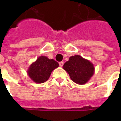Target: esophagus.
<instances>
[{"label":"esophagus","mask_w":121,"mask_h":121,"mask_svg":"<svg viewBox=\"0 0 121 121\" xmlns=\"http://www.w3.org/2000/svg\"><path fill=\"white\" fill-rule=\"evenodd\" d=\"M63 64H64V62H63V61H60V62H59V65H60V66H63Z\"/></svg>","instance_id":"34e87169"}]
</instances>
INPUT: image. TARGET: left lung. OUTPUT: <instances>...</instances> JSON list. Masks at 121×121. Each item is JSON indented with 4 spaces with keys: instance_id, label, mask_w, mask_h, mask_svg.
Returning a JSON list of instances; mask_svg holds the SVG:
<instances>
[{
    "instance_id": "obj_1",
    "label": "left lung",
    "mask_w": 121,
    "mask_h": 121,
    "mask_svg": "<svg viewBox=\"0 0 121 121\" xmlns=\"http://www.w3.org/2000/svg\"><path fill=\"white\" fill-rule=\"evenodd\" d=\"M63 69L68 72L70 78L78 84H85L94 73L92 63L79 55L71 56L63 65Z\"/></svg>"
}]
</instances>
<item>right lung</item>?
Returning a JSON list of instances; mask_svg holds the SVG:
<instances>
[{"label": "right lung", "mask_w": 121, "mask_h": 121, "mask_svg": "<svg viewBox=\"0 0 121 121\" xmlns=\"http://www.w3.org/2000/svg\"><path fill=\"white\" fill-rule=\"evenodd\" d=\"M58 63L46 56H40L29 66L27 73L35 82L42 83L47 81L54 69L58 67Z\"/></svg>", "instance_id": "obj_1"}]
</instances>
